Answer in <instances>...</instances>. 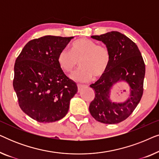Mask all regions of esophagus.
Returning <instances> with one entry per match:
<instances>
[{
  "label": "esophagus",
  "instance_id": "34e87169",
  "mask_svg": "<svg viewBox=\"0 0 159 159\" xmlns=\"http://www.w3.org/2000/svg\"><path fill=\"white\" fill-rule=\"evenodd\" d=\"M82 87H83V85H82V84H77V88H78V92H80V90H81Z\"/></svg>",
  "mask_w": 159,
  "mask_h": 159
}]
</instances>
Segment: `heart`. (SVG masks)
Wrapping results in <instances>:
<instances>
[{
	"mask_svg": "<svg viewBox=\"0 0 159 159\" xmlns=\"http://www.w3.org/2000/svg\"><path fill=\"white\" fill-rule=\"evenodd\" d=\"M110 60L107 48L87 38L73 43L71 51L66 48L61 50L57 58L58 66L65 73L72 72L80 62L82 69L71 75V79L77 82L90 81L93 76L101 77L107 70Z\"/></svg>",
	"mask_w": 159,
	"mask_h": 159,
	"instance_id": "obj_1",
	"label": "heart"
}]
</instances>
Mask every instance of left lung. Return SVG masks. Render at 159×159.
<instances>
[{
    "label": "left lung",
    "mask_w": 159,
    "mask_h": 159,
    "mask_svg": "<svg viewBox=\"0 0 159 159\" xmlns=\"http://www.w3.org/2000/svg\"><path fill=\"white\" fill-rule=\"evenodd\" d=\"M91 38L101 41L110 52L107 70L90 88L95 98L89 106L90 114L101 123L113 125L125 120L140 103L143 93L145 66L138 47L119 32L112 31ZM125 81L130 87V96L123 102L110 100V91L115 84Z\"/></svg>",
    "instance_id": "obj_1"
}]
</instances>
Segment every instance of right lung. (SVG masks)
<instances>
[{"instance_id":"obj_1","label":"right lung","mask_w":159,"mask_h":159,"mask_svg":"<svg viewBox=\"0 0 159 159\" xmlns=\"http://www.w3.org/2000/svg\"><path fill=\"white\" fill-rule=\"evenodd\" d=\"M74 37L46 35L30 40L17 57L13 86L21 109L38 122L66 116L77 86L58 66V53Z\"/></svg>"}]
</instances>
